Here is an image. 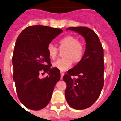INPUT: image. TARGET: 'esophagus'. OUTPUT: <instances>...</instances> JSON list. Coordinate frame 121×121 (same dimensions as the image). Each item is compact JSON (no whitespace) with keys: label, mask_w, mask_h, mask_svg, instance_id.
Instances as JSON below:
<instances>
[{"label":"esophagus","mask_w":121,"mask_h":121,"mask_svg":"<svg viewBox=\"0 0 121 121\" xmlns=\"http://www.w3.org/2000/svg\"><path fill=\"white\" fill-rule=\"evenodd\" d=\"M65 74V73L63 72H61V79H62L63 78V75Z\"/></svg>","instance_id":"34e87169"}]
</instances>
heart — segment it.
Returning <instances> with one entry per match:
<instances>
[{"label":"heart","instance_id":"b5f03b06","mask_svg":"<svg viewBox=\"0 0 121 121\" xmlns=\"http://www.w3.org/2000/svg\"><path fill=\"white\" fill-rule=\"evenodd\" d=\"M59 49L64 50V58L59 59L53 63V67L61 71L67 70L72 65L73 61L78 63L82 60L85 54V45L81 41L74 36H66L59 41ZM49 56L55 59L59 52V49L52 43H49L47 47Z\"/></svg>","mask_w":121,"mask_h":121}]
</instances>
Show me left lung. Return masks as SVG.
<instances>
[{
    "instance_id": "1",
    "label": "left lung",
    "mask_w": 121,
    "mask_h": 121,
    "mask_svg": "<svg viewBox=\"0 0 121 121\" xmlns=\"http://www.w3.org/2000/svg\"><path fill=\"white\" fill-rule=\"evenodd\" d=\"M85 38L86 50L82 60L63 77L67 84L65 98L70 107L83 110L98 99L104 85L103 49L98 36L86 27H71ZM77 76V78H72Z\"/></svg>"
}]
</instances>
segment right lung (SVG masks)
Wrapping results in <instances>:
<instances>
[{"label": "right lung", "instance_id": "add662e5", "mask_svg": "<svg viewBox=\"0 0 121 121\" xmlns=\"http://www.w3.org/2000/svg\"><path fill=\"white\" fill-rule=\"evenodd\" d=\"M62 32L61 29L31 26L24 29L16 41L12 58L13 79L18 99L29 109L39 110L47 106L60 79V70L51 68L47 47ZM45 72L48 75L40 78L41 73Z\"/></svg>", "mask_w": 121, "mask_h": 121}]
</instances>
